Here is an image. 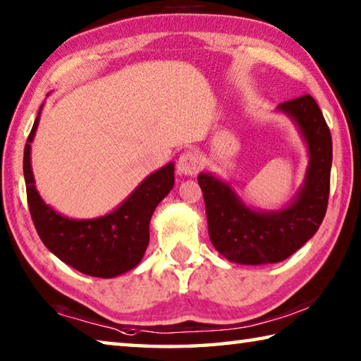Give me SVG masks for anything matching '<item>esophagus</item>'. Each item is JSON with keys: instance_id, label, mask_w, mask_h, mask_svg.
<instances>
[{"instance_id": "obj_1", "label": "esophagus", "mask_w": 361, "mask_h": 361, "mask_svg": "<svg viewBox=\"0 0 361 361\" xmlns=\"http://www.w3.org/2000/svg\"><path fill=\"white\" fill-rule=\"evenodd\" d=\"M200 169H202V161L191 151L183 152L178 162H176V170L181 175H195Z\"/></svg>"}]
</instances>
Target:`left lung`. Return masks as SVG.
<instances>
[{"label": "left lung", "mask_w": 361, "mask_h": 361, "mask_svg": "<svg viewBox=\"0 0 361 361\" xmlns=\"http://www.w3.org/2000/svg\"><path fill=\"white\" fill-rule=\"evenodd\" d=\"M277 111L298 127L309 154L302 186L288 205L280 210L253 209L226 180L212 172L197 176L213 247L237 264L286 259L312 239L326 213L333 143L325 118L310 95L280 103Z\"/></svg>", "instance_id": "8db88e82"}]
</instances>
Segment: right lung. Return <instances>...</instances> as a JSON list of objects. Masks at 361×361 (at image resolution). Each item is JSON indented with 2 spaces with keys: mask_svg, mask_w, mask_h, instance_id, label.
Masks as SVG:
<instances>
[{
  "mask_svg": "<svg viewBox=\"0 0 361 361\" xmlns=\"http://www.w3.org/2000/svg\"><path fill=\"white\" fill-rule=\"evenodd\" d=\"M49 95V94H47ZM38 116L23 151L28 209L44 245L65 264L90 277L113 279L135 267L149 243V221L159 202L175 185V164L169 162L146 176L124 202L103 216L75 219L47 205L36 191L32 170V142Z\"/></svg>",
  "mask_w": 361,
  "mask_h": 361,
  "instance_id": "1",
  "label": "right lung"
}]
</instances>
